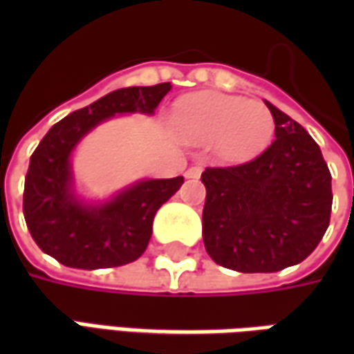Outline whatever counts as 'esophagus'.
<instances>
[{"mask_svg":"<svg viewBox=\"0 0 354 354\" xmlns=\"http://www.w3.org/2000/svg\"><path fill=\"white\" fill-rule=\"evenodd\" d=\"M201 176V167H189L185 170V178H199Z\"/></svg>","mask_w":354,"mask_h":354,"instance_id":"34e87169","label":"esophagus"}]
</instances>
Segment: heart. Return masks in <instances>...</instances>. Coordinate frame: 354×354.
Returning <instances> with one entry per match:
<instances>
[{"instance_id": "b5f03b06", "label": "heart", "mask_w": 354, "mask_h": 354, "mask_svg": "<svg viewBox=\"0 0 354 354\" xmlns=\"http://www.w3.org/2000/svg\"><path fill=\"white\" fill-rule=\"evenodd\" d=\"M176 129L187 142H214L218 153L241 161L258 155L271 142L274 119L261 102L230 94H201L180 104Z\"/></svg>"}]
</instances>
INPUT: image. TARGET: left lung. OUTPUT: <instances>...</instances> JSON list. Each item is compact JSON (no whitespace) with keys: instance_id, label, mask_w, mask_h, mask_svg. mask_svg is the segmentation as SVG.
Instances as JSON below:
<instances>
[{"instance_id":"left-lung-1","label":"left lung","mask_w":354,"mask_h":354,"mask_svg":"<svg viewBox=\"0 0 354 354\" xmlns=\"http://www.w3.org/2000/svg\"><path fill=\"white\" fill-rule=\"evenodd\" d=\"M274 140L252 161L207 167L203 241L218 266L274 273L304 261L330 225L332 174L304 127L266 102Z\"/></svg>"}]
</instances>
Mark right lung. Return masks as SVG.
I'll return each instance as SVG.
<instances>
[{
  "label": "right lung",
  "instance_id": "1",
  "mask_svg": "<svg viewBox=\"0 0 354 354\" xmlns=\"http://www.w3.org/2000/svg\"><path fill=\"white\" fill-rule=\"evenodd\" d=\"M170 83L117 88L53 124L30 157L24 180V220L35 245L66 267L108 269L138 260L151 239L155 212L184 176L146 180L98 208L72 195L70 153L94 124L115 113H153Z\"/></svg>",
  "mask_w": 354,
  "mask_h": 354
}]
</instances>
